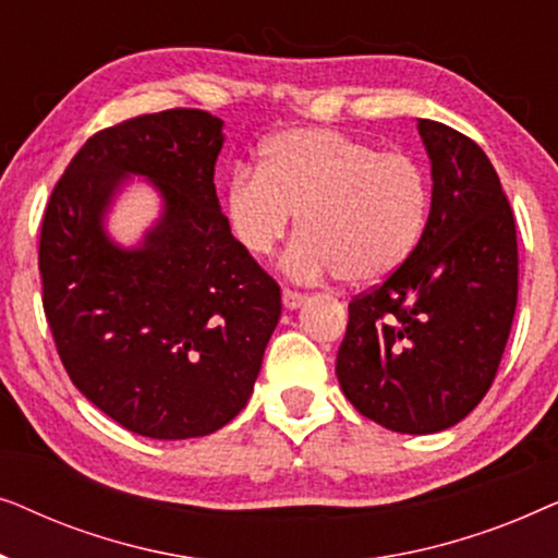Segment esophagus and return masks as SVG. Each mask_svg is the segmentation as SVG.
<instances>
[{"instance_id": "34e87169", "label": "esophagus", "mask_w": 558, "mask_h": 558, "mask_svg": "<svg viewBox=\"0 0 558 558\" xmlns=\"http://www.w3.org/2000/svg\"><path fill=\"white\" fill-rule=\"evenodd\" d=\"M281 300H284V307L287 310H296V307H302L304 302H307V294H302V292H296V289L284 287V292H281Z\"/></svg>"}]
</instances>
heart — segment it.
<instances>
[{
	"label": "heart",
	"mask_w": 558,
	"mask_h": 558,
	"mask_svg": "<svg viewBox=\"0 0 558 558\" xmlns=\"http://www.w3.org/2000/svg\"><path fill=\"white\" fill-rule=\"evenodd\" d=\"M226 205L248 254H271L302 216L289 271L373 287L414 256L432 190L407 151H378L332 129H289L264 144L258 170L233 174Z\"/></svg>",
	"instance_id": "heart-1"
}]
</instances>
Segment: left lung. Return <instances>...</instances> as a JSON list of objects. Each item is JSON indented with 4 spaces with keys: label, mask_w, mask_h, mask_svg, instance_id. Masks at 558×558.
I'll list each match as a JSON object with an SVG mask.
<instances>
[{
    "label": "left lung",
    "mask_w": 558,
    "mask_h": 558,
    "mask_svg": "<svg viewBox=\"0 0 558 558\" xmlns=\"http://www.w3.org/2000/svg\"><path fill=\"white\" fill-rule=\"evenodd\" d=\"M432 210L414 256L348 304L342 393L371 422L432 434L462 422L498 373L518 300L515 220L470 136L418 119Z\"/></svg>",
    "instance_id": "left-lung-1"
}]
</instances>
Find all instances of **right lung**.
Listing matches in <instances>:
<instances>
[{
	"label": "right lung",
	"instance_id": "1",
	"mask_svg": "<svg viewBox=\"0 0 558 558\" xmlns=\"http://www.w3.org/2000/svg\"><path fill=\"white\" fill-rule=\"evenodd\" d=\"M223 121L201 109L101 129L52 187L40 228L43 307L73 386L149 439L218 432L254 393L281 315L279 284L233 239L216 195ZM166 213L140 250L102 233L123 174Z\"/></svg>",
	"mask_w": 558,
	"mask_h": 558
}]
</instances>
